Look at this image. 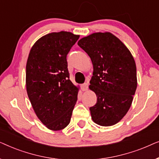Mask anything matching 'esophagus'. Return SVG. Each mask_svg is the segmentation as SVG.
Segmentation results:
<instances>
[{"instance_id": "34e87169", "label": "esophagus", "mask_w": 159, "mask_h": 159, "mask_svg": "<svg viewBox=\"0 0 159 159\" xmlns=\"http://www.w3.org/2000/svg\"><path fill=\"white\" fill-rule=\"evenodd\" d=\"M82 91H86L88 89V83H84L82 84Z\"/></svg>"}]
</instances>
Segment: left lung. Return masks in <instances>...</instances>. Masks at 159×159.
Segmentation results:
<instances>
[{"label":"left lung","instance_id":"8db88e82","mask_svg":"<svg viewBox=\"0 0 159 159\" xmlns=\"http://www.w3.org/2000/svg\"><path fill=\"white\" fill-rule=\"evenodd\" d=\"M77 44L92 61L93 73L89 88L97 103L90 108L93 121L108 127L118 123L132 105L137 88L136 64L126 45L111 32H95Z\"/></svg>","mask_w":159,"mask_h":159}]
</instances>
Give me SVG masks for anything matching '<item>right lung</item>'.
<instances>
[{
	"label": "right lung",
	"mask_w": 159,
	"mask_h": 159,
	"mask_svg": "<svg viewBox=\"0 0 159 159\" xmlns=\"http://www.w3.org/2000/svg\"><path fill=\"white\" fill-rule=\"evenodd\" d=\"M80 35L51 32L32 47L26 65V88L37 116L58 131L70 122L79 88L69 80L66 56Z\"/></svg>",
	"instance_id": "right-lung-1"
}]
</instances>
